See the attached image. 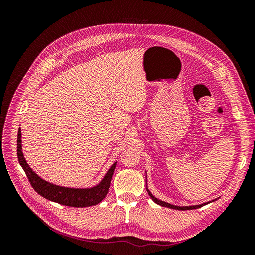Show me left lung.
Here are the masks:
<instances>
[{"label":"left lung","mask_w":255,"mask_h":255,"mask_svg":"<svg viewBox=\"0 0 255 255\" xmlns=\"http://www.w3.org/2000/svg\"><path fill=\"white\" fill-rule=\"evenodd\" d=\"M145 181H146V177H145ZM145 186H146V191H148L149 196L151 197V199H152L153 201L155 202L156 204H158V205H160V206H164V207L173 208V210H179V211L196 210V208H199V207H201V206H204V205H206V204H208V203H211V202H213V201H216V200L218 199V198H217V199H215V200H212V201H208V202H205V203H202V204H198V205H189V206H177V205H173V204H170V203L165 202V201H161V200L157 199L156 197H154V196L152 195V192H151V191L149 190V188H148V184H145Z\"/></svg>","instance_id":"left-lung-1"}]
</instances>
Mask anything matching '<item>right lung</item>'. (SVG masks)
Masks as SVG:
<instances>
[{"label": "right lung", "mask_w": 255, "mask_h": 255, "mask_svg": "<svg viewBox=\"0 0 255 255\" xmlns=\"http://www.w3.org/2000/svg\"><path fill=\"white\" fill-rule=\"evenodd\" d=\"M17 154L19 163L26 173L27 179L35 191H37L43 198L50 200V201L72 207H87L101 202L107 195V192H109L112 176L115 171L116 164H117V161H115L103 176L101 182L97 184L96 186L87 188H73L59 186V185L50 183L41 179L35 171H33V169L27 164L22 152L21 128L18 130Z\"/></svg>", "instance_id": "obj_1"}]
</instances>
